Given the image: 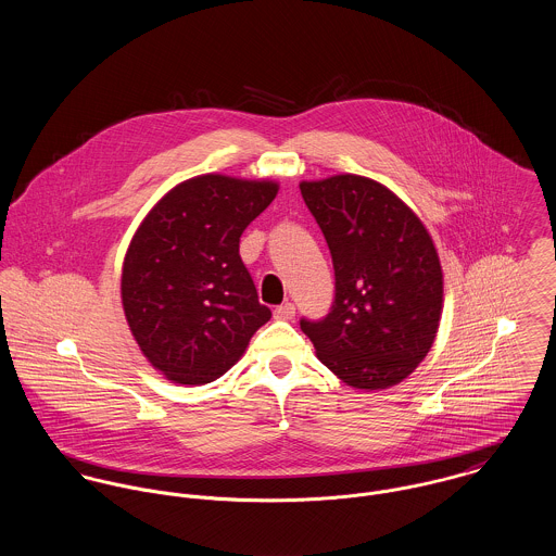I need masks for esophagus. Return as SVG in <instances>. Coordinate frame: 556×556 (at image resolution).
Here are the masks:
<instances>
[{"label":"esophagus","instance_id":"obj_1","mask_svg":"<svg viewBox=\"0 0 556 556\" xmlns=\"http://www.w3.org/2000/svg\"><path fill=\"white\" fill-rule=\"evenodd\" d=\"M274 317L278 318V320H291V318L295 317V306L291 302H287V304H282V306H278L274 311Z\"/></svg>","mask_w":556,"mask_h":556}]
</instances>
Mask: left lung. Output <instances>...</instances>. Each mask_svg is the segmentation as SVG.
<instances>
[{
	"label": "left lung",
	"instance_id": "obj_1",
	"mask_svg": "<svg viewBox=\"0 0 556 556\" xmlns=\"http://www.w3.org/2000/svg\"><path fill=\"white\" fill-rule=\"evenodd\" d=\"M331 252L336 300L302 320L320 364L342 383L381 392L402 383L434 344L443 267L419 216L377 179L340 173L300 181Z\"/></svg>",
	"mask_w": 556,
	"mask_h": 556
}]
</instances>
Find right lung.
I'll return each instance as SVG.
<instances>
[{"label":"right lung","instance_id":"add662e5","mask_svg":"<svg viewBox=\"0 0 556 556\" xmlns=\"http://www.w3.org/2000/svg\"><path fill=\"white\" fill-rule=\"evenodd\" d=\"M274 179L205 173L173 186L141 220L122 265V306L143 357L179 386L220 379L271 318L239 238L276 199Z\"/></svg>","mask_w":556,"mask_h":556}]
</instances>
